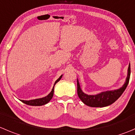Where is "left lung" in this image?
Returning <instances> with one entry per match:
<instances>
[{
    "label": "left lung",
    "instance_id": "obj_1",
    "mask_svg": "<svg viewBox=\"0 0 135 135\" xmlns=\"http://www.w3.org/2000/svg\"><path fill=\"white\" fill-rule=\"evenodd\" d=\"M131 75V65H129L127 69V76L125 83L121 88L115 90L101 91L94 95H88L84 92L80 87L78 79L77 78V93L80 99L86 105L93 108H104L114 103L123 93L129 84Z\"/></svg>",
    "mask_w": 135,
    "mask_h": 135
}]
</instances>
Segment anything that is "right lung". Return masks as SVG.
Returning <instances> with one entry per match:
<instances>
[{"instance_id":"right-lung-1","label":"right lung","mask_w":135,"mask_h":135,"mask_svg":"<svg viewBox=\"0 0 135 135\" xmlns=\"http://www.w3.org/2000/svg\"><path fill=\"white\" fill-rule=\"evenodd\" d=\"M62 77V74L55 81L54 84V86H53L52 90L51 91V92L48 94L46 96L44 97V98H37V99H31V100H20L22 101V102L24 103V104H27L29 105H32V106H41V105H44L45 104H47L49 102V101L52 99L53 96V94H54V87L55 85L61 79V78Z\"/></svg>"}]
</instances>
